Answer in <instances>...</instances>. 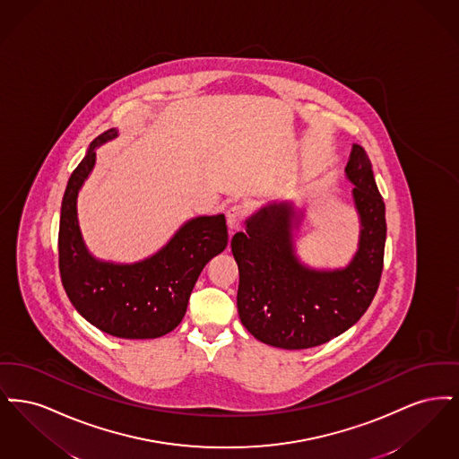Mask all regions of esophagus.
I'll return each instance as SVG.
<instances>
[{"instance_id":"1","label":"esophagus","mask_w":459,"mask_h":459,"mask_svg":"<svg viewBox=\"0 0 459 459\" xmlns=\"http://www.w3.org/2000/svg\"><path fill=\"white\" fill-rule=\"evenodd\" d=\"M225 215H227V225L234 230L240 227V223L246 219V208L242 204H232Z\"/></svg>"}]
</instances>
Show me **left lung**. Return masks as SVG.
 Wrapping results in <instances>:
<instances>
[{"instance_id": "8db88e82", "label": "left lung", "mask_w": 459, "mask_h": 459, "mask_svg": "<svg viewBox=\"0 0 459 459\" xmlns=\"http://www.w3.org/2000/svg\"><path fill=\"white\" fill-rule=\"evenodd\" d=\"M346 174L361 219L359 249L348 268L320 272L301 264L292 249L296 212L273 203L232 238L239 266L240 322L258 341L282 350H307L352 327L380 284L385 249V203L367 152L354 144Z\"/></svg>"}]
</instances>
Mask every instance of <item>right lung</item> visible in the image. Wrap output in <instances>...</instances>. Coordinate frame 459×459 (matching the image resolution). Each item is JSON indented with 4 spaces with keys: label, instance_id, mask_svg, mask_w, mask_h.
<instances>
[{
    "label": "right lung",
    "instance_id": "add662e5",
    "mask_svg": "<svg viewBox=\"0 0 459 459\" xmlns=\"http://www.w3.org/2000/svg\"><path fill=\"white\" fill-rule=\"evenodd\" d=\"M117 135L100 134L72 172L62 199L58 266L74 307L101 332L122 339H154L184 318L189 296L204 264L227 247L225 217L189 220L152 258L134 264L94 260L77 221V195L96 161V146Z\"/></svg>",
    "mask_w": 459,
    "mask_h": 459
}]
</instances>
